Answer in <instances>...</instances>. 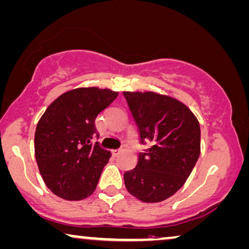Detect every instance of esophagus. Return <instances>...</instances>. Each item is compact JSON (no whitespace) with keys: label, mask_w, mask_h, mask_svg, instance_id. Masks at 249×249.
I'll return each mask as SVG.
<instances>
[{"label":"esophagus","mask_w":249,"mask_h":249,"mask_svg":"<svg viewBox=\"0 0 249 249\" xmlns=\"http://www.w3.org/2000/svg\"><path fill=\"white\" fill-rule=\"evenodd\" d=\"M122 152L121 149H115V150H111V155H113V157H117L120 153Z\"/></svg>","instance_id":"34e87169"}]
</instances>
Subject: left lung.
I'll use <instances>...</instances> for the list:
<instances>
[{
    "label": "left lung",
    "mask_w": 249,
    "mask_h": 249,
    "mask_svg": "<svg viewBox=\"0 0 249 249\" xmlns=\"http://www.w3.org/2000/svg\"><path fill=\"white\" fill-rule=\"evenodd\" d=\"M139 127L140 141L149 143L139 153L134 169L126 171V190L140 201L157 203L185 184L201 152V129L187 106L156 92H123Z\"/></svg>",
    "instance_id": "obj_1"
}]
</instances>
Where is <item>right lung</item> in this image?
I'll return each mask as SVG.
<instances>
[{"mask_svg": "<svg viewBox=\"0 0 249 249\" xmlns=\"http://www.w3.org/2000/svg\"><path fill=\"white\" fill-rule=\"evenodd\" d=\"M109 89L78 88L52 103L38 122L35 156L46 186L58 197L79 201L96 190L110 152L92 143L94 121L116 99Z\"/></svg>", "mask_w": 249, "mask_h": 249, "instance_id": "obj_1", "label": "right lung"}]
</instances>
